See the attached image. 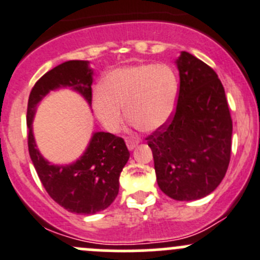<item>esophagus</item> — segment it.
<instances>
[{"label": "esophagus", "instance_id": "34e87169", "mask_svg": "<svg viewBox=\"0 0 260 260\" xmlns=\"http://www.w3.org/2000/svg\"><path fill=\"white\" fill-rule=\"evenodd\" d=\"M138 142H140V141L136 140V138H128V140H127V147L129 148V150H133V148H135L136 146L138 145Z\"/></svg>", "mask_w": 260, "mask_h": 260}]
</instances>
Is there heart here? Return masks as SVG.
<instances>
[{
	"label": "heart",
	"instance_id": "obj_1",
	"mask_svg": "<svg viewBox=\"0 0 260 260\" xmlns=\"http://www.w3.org/2000/svg\"><path fill=\"white\" fill-rule=\"evenodd\" d=\"M179 79L165 63H142L117 69L95 89L92 107L98 119L110 132L119 129L125 114L142 131L165 124L175 110Z\"/></svg>",
	"mask_w": 260,
	"mask_h": 260
}]
</instances>
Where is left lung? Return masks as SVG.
Here are the masks:
<instances>
[{"label": "left lung", "instance_id": "left-lung-1", "mask_svg": "<svg viewBox=\"0 0 260 260\" xmlns=\"http://www.w3.org/2000/svg\"><path fill=\"white\" fill-rule=\"evenodd\" d=\"M176 64L180 85L174 114L146 141L161 190L175 201H194L212 193L228 171L233 119L213 69L188 52Z\"/></svg>", "mask_w": 260, "mask_h": 260}]
</instances>
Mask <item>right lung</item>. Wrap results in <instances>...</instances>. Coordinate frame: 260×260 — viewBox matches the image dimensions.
Instances as JSON below:
<instances>
[{
    "mask_svg": "<svg viewBox=\"0 0 260 260\" xmlns=\"http://www.w3.org/2000/svg\"><path fill=\"white\" fill-rule=\"evenodd\" d=\"M92 72L84 60H69L43 75L31 89L27 102V147L38 176L50 198L64 210L94 215L109 207L119 191V175L129 158L122 137L94 133L80 160L69 166L52 165L35 147L31 122L38 103L53 89L71 86L89 104L92 102Z\"/></svg>",
    "mask_w": 260,
    "mask_h": 260,
    "instance_id": "right-lung-1",
    "label": "right lung"
}]
</instances>
